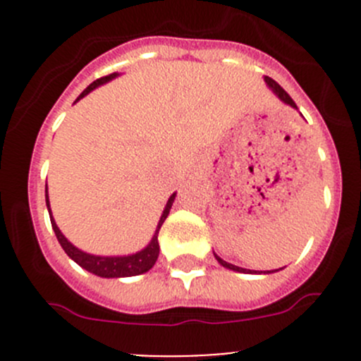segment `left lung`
<instances>
[{"mask_svg":"<svg viewBox=\"0 0 361 361\" xmlns=\"http://www.w3.org/2000/svg\"><path fill=\"white\" fill-rule=\"evenodd\" d=\"M264 82L267 83V87H269V89L272 90V92L276 94V97H278V99H281L283 103H285V104H288V106H292V108H295V110H298V108H297V104H295L292 97L288 96V92H286V90L283 89V87L279 85L278 82H274V80H272V78H269V76H264ZM214 258H216V260H218V264H220L221 267L228 269V271L243 272V274H272V272H278V271H279V269H274V271H264V272L260 271V272H257V271H250V269H243V267H238V265H234V264H228V262H225L224 258H220V257H218L216 253H214Z\"/></svg>","mask_w":361,"mask_h":361,"instance_id":"obj_1","label":"left lung"}]
</instances>
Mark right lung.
<instances>
[{"label": "right lung", "instance_id": "right-lung-1", "mask_svg": "<svg viewBox=\"0 0 361 361\" xmlns=\"http://www.w3.org/2000/svg\"><path fill=\"white\" fill-rule=\"evenodd\" d=\"M116 76H118V73H113V75L103 76V78L92 82L85 90H83L82 94H80L78 97H76L75 103H78L80 99H83L87 94L92 92V90L97 89V87L111 82V80L116 78ZM174 197H176V192H174V194L169 197V201H167L162 214H160V220L157 224V228H155V234L152 235L150 243H148L143 250L136 251V253H130V255H110V257H106V255L87 253V251L76 248L73 243L68 241V238L63 234V232H61V228L57 227L56 220H54L52 209H50V201H49V187L45 185V201H47V207H49L50 224H52L54 232H56L57 241H59V245L63 246V250L66 251V255L71 258L73 262H76L80 267L85 269V271H89L90 274L99 276V278H130V276L145 274V272H148L152 267H154L155 262H157V258H159V250H160L159 248V231H160V227H162L164 220L167 218V214H169L171 206H173V202H174Z\"/></svg>", "mask_w": 361, "mask_h": 361}]
</instances>
